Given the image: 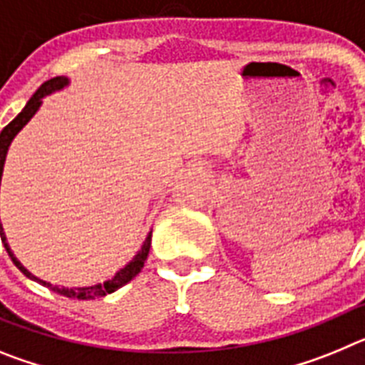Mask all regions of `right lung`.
Here are the masks:
<instances>
[{"instance_id":"add662e5","label":"right lung","mask_w":365,"mask_h":365,"mask_svg":"<svg viewBox=\"0 0 365 365\" xmlns=\"http://www.w3.org/2000/svg\"><path fill=\"white\" fill-rule=\"evenodd\" d=\"M63 86H67V78H63V76H56V78H51V80H47V82L41 83L40 89H38V91L31 96V100L27 102V106L24 108V111L19 113L18 117H16L14 120L11 122V124H6L5 128H3V131L0 133V182H1L3 164H5L6 151H9V146H11L12 138H14L16 135H18V131L21 130V128H24V125L27 124L29 120H31L32 115L38 111V108H40V104H41V98H43L45 95H49V93L56 91V89H62ZM0 235H1V243L5 245L6 252H9V256H11L12 263H14V265L18 267V269L21 270V272H24L27 278H31V279H34V282L41 283L43 287H49L51 291L58 292V294L67 296V298H78V299L100 298V296H106V294H109V292H115L117 289H120L122 285H125L128 282H131V279H133L135 276L140 272V269L144 267V261L148 259V254H150V247H151V232H150V234H148V237H146V241H144L143 248H140V252H138L137 256L133 257V261H131L130 265H125L124 269H122L120 272L115 274L111 279H108L106 283H98V285H93V287L66 289V287L51 285V283L43 282V279H38L36 276H32V274L29 272V270L25 269V267L21 265L18 259H16L14 254L11 252V248H9V245H6V237H5V232H3L1 222H0Z\"/></svg>"}]
</instances>
